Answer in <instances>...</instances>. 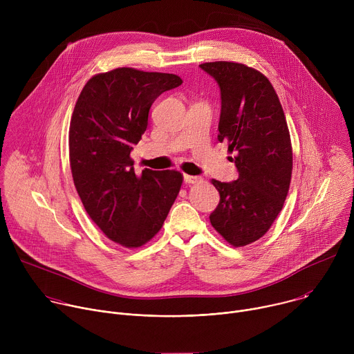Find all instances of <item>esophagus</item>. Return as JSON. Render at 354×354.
<instances>
[{"instance_id": "esophagus-1", "label": "esophagus", "mask_w": 354, "mask_h": 354, "mask_svg": "<svg viewBox=\"0 0 354 354\" xmlns=\"http://www.w3.org/2000/svg\"><path fill=\"white\" fill-rule=\"evenodd\" d=\"M201 178L198 176H193V175H183V182L185 183H196V182H200Z\"/></svg>"}]
</instances>
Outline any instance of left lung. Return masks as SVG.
Returning a JSON list of instances; mask_svg holds the SVG:
<instances>
[{
    "label": "left lung",
    "mask_w": 354,
    "mask_h": 354,
    "mask_svg": "<svg viewBox=\"0 0 354 354\" xmlns=\"http://www.w3.org/2000/svg\"><path fill=\"white\" fill-rule=\"evenodd\" d=\"M218 84V141H227L238 179L213 185L220 203L212 225L234 246L258 241L272 227L288 193L292 153L279 96L259 71L238 63L198 66Z\"/></svg>",
    "instance_id": "obj_1"
}]
</instances>
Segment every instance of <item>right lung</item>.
<instances>
[{
	"label": "right lung",
	"mask_w": 354,
	"mask_h": 354,
	"mask_svg": "<svg viewBox=\"0 0 354 354\" xmlns=\"http://www.w3.org/2000/svg\"><path fill=\"white\" fill-rule=\"evenodd\" d=\"M182 84L175 74L116 68L92 77L75 104L70 165L92 221L112 241L138 248L162 227L180 190L178 171L134 172L130 158L154 100Z\"/></svg>",
	"instance_id": "right-lung-1"
}]
</instances>
